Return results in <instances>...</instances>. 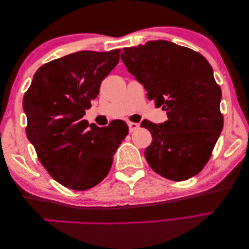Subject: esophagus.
I'll return each instance as SVG.
<instances>
[{
  "instance_id": "1",
  "label": "esophagus",
  "mask_w": 249,
  "mask_h": 249,
  "mask_svg": "<svg viewBox=\"0 0 249 249\" xmlns=\"http://www.w3.org/2000/svg\"><path fill=\"white\" fill-rule=\"evenodd\" d=\"M128 125H129V131L132 132L134 130H137L139 128V124H136V122H128Z\"/></svg>"
}]
</instances>
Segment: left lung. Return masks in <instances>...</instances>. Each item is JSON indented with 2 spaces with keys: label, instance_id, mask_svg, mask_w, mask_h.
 Here are the masks:
<instances>
[{
  "label": "left lung",
  "instance_id": "left-lung-1",
  "mask_svg": "<svg viewBox=\"0 0 249 249\" xmlns=\"http://www.w3.org/2000/svg\"><path fill=\"white\" fill-rule=\"evenodd\" d=\"M121 60L168 116L159 124L141 122L152 134L144 151L149 165L172 181L201 172L224 124L222 90L210 63L197 52L161 39L124 48Z\"/></svg>",
  "mask_w": 249,
  "mask_h": 249
}]
</instances>
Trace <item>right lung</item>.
Segmentation results:
<instances>
[{"instance_id":"1","label":"right lung","mask_w":249,"mask_h":249,"mask_svg":"<svg viewBox=\"0 0 249 249\" xmlns=\"http://www.w3.org/2000/svg\"><path fill=\"white\" fill-rule=\"evenodd\" d=\"M119 55L80 51L52 60L37 69L24 95L27 139L52 178L68 189L85 191L103 181L129 132L122 120L103 128L83 120Z\"/></svg>"}]
</instances>
